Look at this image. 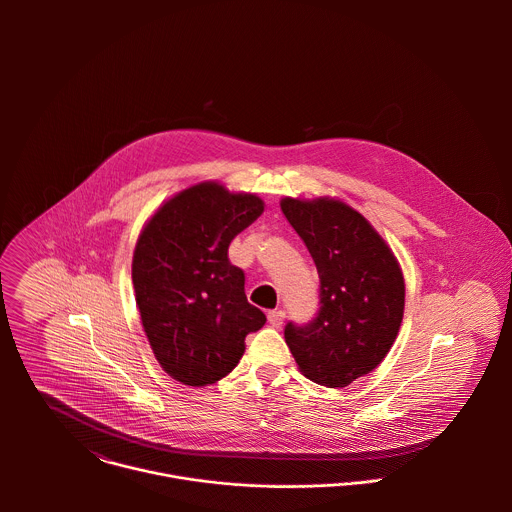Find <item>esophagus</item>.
<instances>
[{
  "label": "esophagus",
  "instance_id": "obj_1",
  "mask_svg": "<svg viewBox=\"0 0 512 512\" xmlns=\"http://www.w3.org/2000/svg\"><path fill=\"white\" fill-rule=\"evenodd\" d=\"M268 321L272 327H282V323L286 321V313L282 309H276V311H270L268 313Z\"/></svg>",
  "mask_w": 512,
  "mask_h": 512
}]
</instances>
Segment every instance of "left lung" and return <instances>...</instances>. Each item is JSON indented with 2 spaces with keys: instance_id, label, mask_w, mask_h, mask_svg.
Here are the masks:
<instances>
[{
  "instance_id": "1",
  "label": "left lung",
  "mask_w": 512,
  "mask_h": 512,
  "mask_svg": "<svg viewBox=\"0 0 512 512\" xmlns=\"http://www.w3.org/2000/svg\"><path fill=\"white\" fill-rule=\"evenodd\" d=\"M280 207L319 274L321 307L305 325H286L299 372L343 388L384 361L404 317L402 268L368 220L341 199L284 197Z\"/></svg>"
}]
</instances>
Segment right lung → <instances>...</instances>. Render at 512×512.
Listing matches in <instances>:
<instances>
[{"mask_svg": "<svg viewBox=\"0 0 512 512\" xmlns=\"http://www.w3.org/2000/svg\"><path fill=\"white\" fill-rule=\"evenodd\" d=\"M264 213L254 193L219 181L191 185L144 224L132 258L142 325L161 368L185 386H209L244 355V339L266 323L248 303L244 272L228 246Z\"/></svg>", "mask_w": 512, "mask_h": 512, "instance_id": "add662e5", "label": "right lung"}]
</instances>
